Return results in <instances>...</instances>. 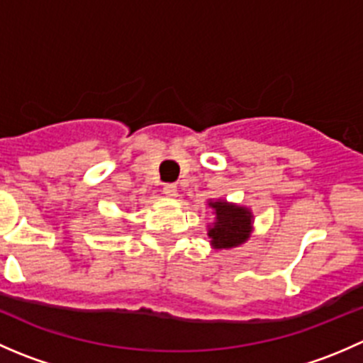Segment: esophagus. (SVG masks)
Segmentation results:
<instances>
[{
    "label": "esophagus",
    "instance_id": "obj_1",
    "mask_svg": "<svg viewBox=\"0 0 363 363\" xmlns=\"http://www.w3.org/2000/svg\"><path fill=\"white\" fill-rule=\"evenodd\" d=\"M163 193L172 199V196L177 195V186H175V184H164L163 186Z\"/></svg>",
    "mask_w": 363,
    "mask_h": 363
}]
</instances>
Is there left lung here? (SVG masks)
<instances>
[{
  "instance_id": "obj_1",
  "label": "left lung",
  "mask_w": 363,
  "mask_h": 363,
  "mask_svg": "<svg viewBox=\"0 0 363 363\" xmlns=\"http://www.w3.org/2000/svg\"><path fill=\"white\" fill-rule=\"evenodd\" d=\"M216 211V225L208 230V237L212 239L218 250L239 246L250 237L251 232V212L242 207H232L226 202L208 203Z\"/></svg>"
}]
</instances>
